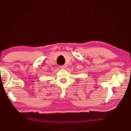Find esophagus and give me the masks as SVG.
Listing matches in <instances>:
<instances>
[{"label": "esophagus", "mask_w": 131, "mask_h": 131, "mask_svg": "<svg viewBox=\"0 0 131 131\" xmlns=\"http://www.w3.org/2000/svg\"><path fill=\"white\" fill-rule=\"evenodd\" d=\"M60 68H61V69H65V68H66V66H65V65H62V66H60Z\"/></svg>", "instance_id": "34e87169"}]
</instances>
